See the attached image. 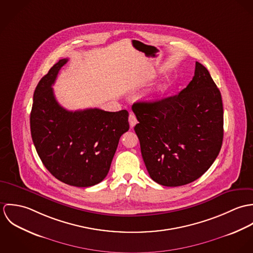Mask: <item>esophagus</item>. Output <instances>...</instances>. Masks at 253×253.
I'll list each match as a JSON object with an SVG mask.
<instances>
[{"instance_id": "obj_1", "label": "esophagus", "mask_w": 253, "mask_h": 253, "mask_svg": "<svg viewBox=\"0 0 253 253\" xmlns=\"http://www.w3.org/2000/svg\"><path fill=\"white\" fill-rule=\"evenodd\" d=\"M128 123H129V126H130V127L132 128L136 124H137V119H136V117H135V115L134 114H132V113H130L129 114V117H128Z\"/></svg>"}]
</instances>
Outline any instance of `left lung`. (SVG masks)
I'll use <instances>...</instances> for the list:
<instances>
[{
    "mask_svg": "<svg viewBox=\"0 0 253 253\" xmlns=\"http://www.w3.org/2000/svg\"><path fill=\"white\" fill-rule=\"evenodd\" d=\"M134 130L150 177L168 187L200 178L213 164L223 141V104L208 69L196 62L195 75L179 93L137 102Z\"/></svg>",
    "mask_w": 253,
    "mask_h": 253,
    "instance_id": "obj_1",
    "label": "left lung"
}]
</instances>
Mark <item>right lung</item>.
<instances>
[{"label":"right lung","instance_id":"obj_1","mask_svg":"<svg viewBox=\"0 0 253 253\" xmlns=\"http://www.w3.org/2000/svg\"><path fill=\"white\" fill-rule=\"evenodd\" d=\"M67 61L60 59L37 85L31 135L41 161L56 179L75 187H90L108 174L120 137L129 128L128 112L68 111L60 106L51 85Z\"/></svg>","mask_w":253,"mask_h":253}]
</instances>
